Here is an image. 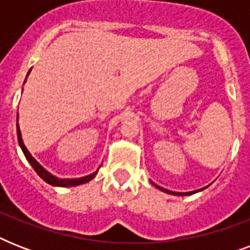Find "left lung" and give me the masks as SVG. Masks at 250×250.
Listing matches in <instances>:
<instances>
[{"label":"left lung","instance_id":"left-lung-1","mask_svg":"<svg viewBox=\"0 0 250 250\" xmlns=\"http://www.w3.org/2000/svg\"><path fill=\"white\" fill-rule=\"evenodd\" d=\"M153 184H154V183H153ZM154 186H156L158 189L162 190V192H166V193H170V194H175V196H189V194H193V193H196V192H200V190L204 189V188H201V189L193 190V192H172V190L165 189V188H162V187H160V186H157V184H154Z\"/></svg>","mask_w":250,"mask_h":250}]
</instances>
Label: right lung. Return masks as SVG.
Returning a JSON list of instances; mask_svg holds the SVG:
<instances>
[{
	"label": "right lung",
	"instance_id": "add662e5",
	"mask_svg": "<svg viewBox=\"0 0 250 250\" xmlns=\"http://www.w3.org/2000/svg\"><path fill=\"white\" fill-rule=\"evenodd\" d=\"M31 72V70L28 71V74ZM28 74H27V76H28ZM18 121V118H17ZM17 135H18V141H19V145H21V150H23V153H24L25 158H27V161H28L29 164H31V166L33 167V170L36 171L37 175L40 176L44 182H46L48 184H50V186H54V187H75V186H80V184H84V183H88L89 180H92V179L96 176V174H97V171L96 172H93V174L90 175H86V176H83V178H78V179H60L57 178V176H54V175H52L49 171H46L44 168V167L41 166L39 162H37L35 158H33L32 156H31V153L27 150V148H25L24 143H23V139H21V128H19V125L17 123Z\"/></svg>",
	"mask_w": 250,
	"mask_h": 250
}]
</instances>
